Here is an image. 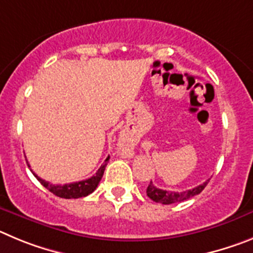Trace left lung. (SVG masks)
<instances>
[{
  "label": "left lung",
  "instance_id": "left-lung-1",
  "mask_svg": "<svg viewBox=\"0 0 253 253\" xmlns=\"http://www.w3.org/2000/svg\"><path fill=\"white\" fill-rule=\"evenodd\" d=\"M208 183H209V179L204 181L203 184L195 186V188L179 193V192H168V190L159 189L152 184V181H150L149 186H147L146 194L150 199H152L154 202H156V203H161V204L180 203V202H184V200L186 199H190V198L194 197V195L202 193V190L206 188Z\"/></svg>",
  "mask_w": 253,
  "mask_h": 253
}]
</instances>
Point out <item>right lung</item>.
I'll use <instances>...</instances> for the list:
<instances>
[{
    "instance_id": "obj_1",
    "label": "right lung",
    "mask_w": 253,
    "mask_h": 253,
    "mask_svg": "<svg viewBox=\"0 0 253 253\" xmlns=\"http://www.w3.org/2000/svg\"><path fill=\"white\" fill-rule=\"evenodd\" d=\"M110 156L106 159V161L103 163V165H101V168L98 169V171L95 172V175H93L92 177L89 179H85V180L82 181H76V183H70V184H64V185H58V184H51L49 181H45L44 179H42L40 176L35 174V172L31 170V172L34 174V176L38 179L40 183H42V186L49 190V192L53 193L54 195L60 198H65V199H77V198H82V197H87L88 194L93 193L95 190V188L98 186L99 181H101L102 176H103L104 169H106L107 166V161H108ZM27 163V161H26ZM29 165V164H27ZM30 168V165H29Z\"/></svg>"
}]
</instances>
